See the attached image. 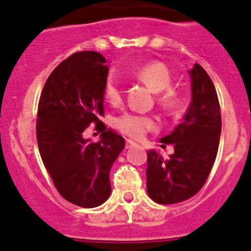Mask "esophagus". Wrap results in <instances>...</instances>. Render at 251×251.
I'll use <instances>...</instances> for the list:
<instances>
[{
  "instance_id": "obj_1",
  "label": "esophagus",
  "mask_w": 251,
  "mask_h": 251,
  "mask_svg": "<svg viewBox=\"0 0 251 251\" xmlns=\"http://www.w3.org/2000/svg\"><path fill=\"white\" fill-rule=\"evenodd\" d=\"M136 146H138L136 142L130 141V139H126V148H132V147H136Z\"/></svg>"
}]
</instances>
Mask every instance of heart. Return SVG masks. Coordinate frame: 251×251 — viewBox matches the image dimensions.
<instances>
[{
    "label": "heart",
    "instance_id": "b5f03b06",
    "mask_svg": "<svg viewBox=\"0 0 251 251\" xmlns=\"http://www.w3.org/2000/svg\"><path fill=\"white\" fill-rule=\"evenodd\" d=\"M134 76L152 89L154 93H158V103L165 109L175 110L179 104V95L172 84V74L170 69L163 63L159 61H151L139 66L134 73ZM103 93L108 103L117 105L122 100V86L118 77L114 74H109L104 81ZM115 129L134 139H141L150 130L156 128V122L152 117L138 113L124 112L117 115L113 121Z\"/></svg>",
    "mask_w": 251,
    "mask_h": 251
}]
</instances>
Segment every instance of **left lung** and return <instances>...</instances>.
Segmentation results:
<instances>
[{
	"mask_svg": "<svg viewBox=\"0 0 251 251\" xmlns=\"http://www.w3.org/2000/svg\"><path fill=\"white\" fill-rule=\"evenodd\" d=\"M190 76L192 100L183 122L161 139L172 143L175 153L165 159L156 151L147 152L148 196L162 205L182 202L200 191L219 150L221 113L215 85L199 64Z\"/></svg>",
	"mask_w": 251,
	"mask_h": 251,
	"instance_id": "8db88e82",
	"label": "left lung"
}]
</instances>
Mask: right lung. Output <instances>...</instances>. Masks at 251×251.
Listing matches in <instances>:
<instances>
[{
	"instance_id": "obj_1",
	"label": "right lung",
	"mask_w": 251,
	"mask_h": 251,
	"mask_svg": "<svg viewBox=\"0 0 251 251\" xmlns=\"http://www.w3.org/2000/svg\"><path fill=\"white\" fill-rule=\"evenodd\" d=\"M108 70L99 52L70 55L48 77L37 106L36 137L44 166L57 192L85 208L109 197L110 168L126 145L123 137L100 121ZM92 123L101 132L97 144L82 138Z\"/></svg>"
}]
</instances>
